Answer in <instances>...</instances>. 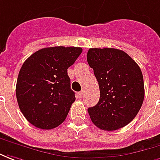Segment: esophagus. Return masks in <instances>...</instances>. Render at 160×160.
Returning a JSON list of instances; mask_svg holds the SVG:
<instances>
[{
	"label": "esophagus",
	"mask_w": 160,
	"mask_h": 160,
	"mask_svg": "<svg viewBox=\"0 0 160 160\" xmlns=\"http://www.w3.org/2000/svg\"><path fill=\"white\" fill-rule=\"evenodd\" d=\"M83 94H84V91H83V90H82V91H80V92L78 93V96H79L80 98H82V96H83Z\"/></svg>",
	"instance_id": "1"
}]
</instances>
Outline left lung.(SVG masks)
Here are the masks:
<instances>
[{"mask_svg": "<svg viewBox=\"0 0 160 160\" xmlns=\"http://www.w3.org/2000/svg\"><path fill=\"white\" fill-rule=\"evenodd\" d=\"M88 64L99 84L100 99L89 108L92 122L100 129L114 131L131 122L143 103V75L125 52L114 48H90Z\"/></svg>", "mask_w": 160, "mask_h": 160, "instance_id": "1", "label": "left lung"}]
</instances>
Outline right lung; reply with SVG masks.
Here are the masks:
<instances>
[{"label": "right lung", "mask_w": 160, "mask_h": 160, "mask_svg": "<svg viewBox=\"0 0 160 160\" xmlns=\"http://www.w3.org/2000/svg\"><path fill=\"white\" fill-rule=\"evenodd\" d=\"M81 47L54 46L38 50L24 62L16 83L19 108L31 124L52 129L64 122L76 100L68 68Z\"/></svg>", "instance_id": "1"}]
</instances>
